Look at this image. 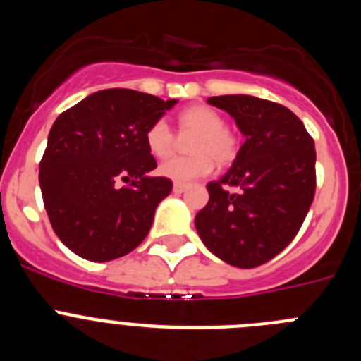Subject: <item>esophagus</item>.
I'll return each mask as SVG.
<instances>
[{"mask_svg":"<svg viewBox=\"0 0 361 361\" xmlns=\"http://www.w3.org/2000/svg\"><path fill=\"white\" fill-rule=\"evenodd\" d=\"M188 190V184H173V191L175 193H184Z\"/></svg>","mask_w":361,"mask_h":361,"instance_id":"esophagus-1","label":"esophagus"}]
</instances>
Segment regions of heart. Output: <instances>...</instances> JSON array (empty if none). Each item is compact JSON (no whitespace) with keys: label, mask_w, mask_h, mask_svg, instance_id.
Returning a JSON list of instances; mask_svg holds the SVG:
<instances>
[{"label":"heart","mask_w":361,"mask_h":361,"mask_svg":"<svg viewBox=\"0 0 361 361\" xmlns=\"http://www.w3.org/2000/svg\"><path fill=\"white\" fill-rule=\"evenodd\" d=\"M178 128L183 133H195L190 145L191 157H175L159 166V173L173 183L186 184L212 173L215 162L226 166L237 155V141L226 130L224 119L208 106H190L178 114ZM153 157H170L175 137L166 121H155L145 135Z\"/></svg>","instance_id":"b5f03b06"}]
</instances>
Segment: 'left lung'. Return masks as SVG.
I'll return each mask as SVG.
<instances>
[{
    "label": "left lung",
    "instance_id": "1",
    "mask_svg": "<svg viewBox=\"0 0 361 361\" xmlns=\"http://www.w3.org/2000/svg\"><path fill=\"white\" fill-rule=\"evenodd\" d=\"M208 104L228 111L245 142L226 175L208 184L197 233L220 260L244 269L262 266L286 250L311 208L314 141L289 108L266 99L219 95Z\"/></svg>",
    "mask_w": 361,
    "mask_h": 361
}]
</instances>
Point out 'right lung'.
<instances>
[{"label":"right lung","mask_w":361,"mask_h":361,"mask_svg":"<svg viewBox=\"0 0 361 361\" xmlns=\"http://www.w3.org/2000/svg\"><path fill=\"white\" fill-rule=\"evenodd\" d=\"M177 99L128 88L88 95L54 121L39 164L44 209L59 240L92 262L124 257L152 228L171 180L152 177L157 162L146 130ZM119 182H132L121 188Z\"/></svg>","instance_id":"right-lung-1"}]
</instances>
